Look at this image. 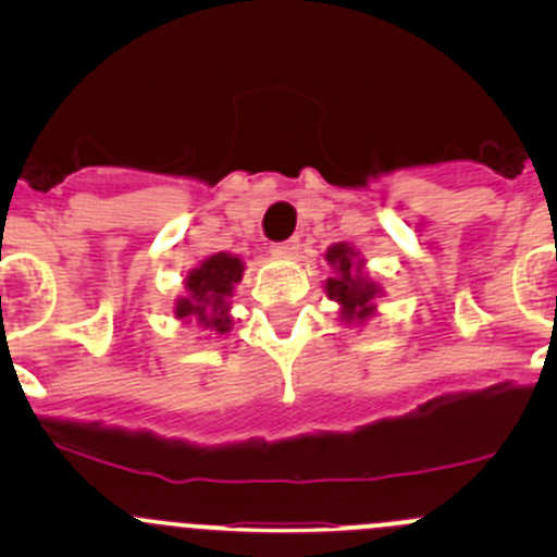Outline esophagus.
<instances>
[{
    "mask_svg": "<svg viewBox=\"0 0 557 557\" xmlns=\"http://www.w3.org/2000/svg\"><path fill=\"white\" fill-rule=\"evenodd\" d=\"M299 250V239H285V243H274L272 247H269V252L277 258H288L294 256V252Z\"/></svg>",
    "mask_w": 557,
    "mask_h": 557,
    "instance_id": "34e87169",
    "label": "esophagus"
}]
</instances>
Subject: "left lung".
I'll return each mask as SVG.
<instances>
[{"mask_svg":"<svg viewBox=\"0 0 557 557\" xmlns=\"http://www.w3.org/2000/svg\"><path fill=\"white\" fill-rule=\"evenodd\" d=\"M350 245H331L325 261L334 267V277L325 280V294L342 307L345 323H363L374 314V299L380 296V285L363 274V261Z\"/></svg>","mask_w":557,"mask_h":557,"instance_id":"8db88e82","label":"left lung"}]
</instances>
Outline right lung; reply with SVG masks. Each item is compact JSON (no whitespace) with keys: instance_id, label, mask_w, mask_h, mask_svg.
I'll return each mask as SVG.
<instances>
[{"instance_id":"right-lung-1","label":"right lung","mask_w":557,"mask_h":557,"mask_svg":"<svg viewBox=\"0 0 557 557\" xmlns=\"http://www.w3.org/2000/svg\"><path fill=\"white\" fill-rule=\"evenodd\" d=\"M243 261L232 252H215L201 267L188 272L185 288L188 296L177 299L174 314L188 323H199L201 329L226 334L232 331V318H228V296L234 294V285L243 280Z\"/></svg>"}]
</instances>
